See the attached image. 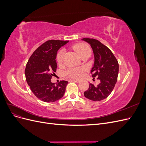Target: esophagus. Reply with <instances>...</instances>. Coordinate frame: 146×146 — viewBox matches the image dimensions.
I'll use <instances>...</instances> for the list:
<instances>
[{"instance_id":"34e87169","label":"esophagus","mask_w":146,"mask_h":146,"mask_svg":"<svg viewBox=\"0 0 146 146\" xmlns=\"http://www.w3.org/2000/svg\"><path fill=\"white\" fill-rule=\"evenodd\" d=\"M72 80L75 82L76 83H78V82H80V80H78V79H72Z\"/></svg>"}]
</instances>
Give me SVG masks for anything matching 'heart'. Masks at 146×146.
<instances>
[{
	"mask_svg": "<svg viewBox=\"0 0 146 146\" xmlns=\"http://www.w3.org/2000/svg\"><path fill=\"white\" fill-rule=\"evenodd\" d=\"M74 50L77 54L82 57L84 55H85L88 53H91V48L90 46L85 43L83 42H78L74 44L72 46ZM64 54V50H60L56 54V61L58 64H61L63 62V56ZM86 70V68L85 67H78V68H69L67 71L66 72V75L67 76L71 78H78L82 77L84 72Z\"/></svg>",
	"mask_w": 146,
	"mask_h": 146,
	"instance_id": "b5f03b06",
	"label": "heart"
}]
</instances>
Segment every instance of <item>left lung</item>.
<instances>
[{
    "instance_id": "1",
    "label": "left lung",
    "mask_w": 146,
    "mask_h": 146,
    "mask_svg": "<svg viewBox=\"0 0 146 146\" xmlns=\"http://www.w3.org/2000/svg\"><path fill=\"white\" fill-rule=\"evenodd\" d=\"M91 45L94 55V63L91 73L92 77H98V85L90 83L84 96L93 101H100L111 94L117 80L119 64L110 48L93 38H83Z\"/></svg>"
}]
</instances>
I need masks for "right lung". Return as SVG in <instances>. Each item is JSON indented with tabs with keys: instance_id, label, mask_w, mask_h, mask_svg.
I'll return each mask as SVG.
<instances>
[{
	"instance_id": "add662e5",
	"label": "right lung",
	"mask_w": 146,
	"mask_h": 146,
	"mask_svg": "<svg viewBox=\"0 0 146 146\" xmlns=\"http://www.w3.org/2000/svg\"><path fill=\"white\" fill-rule=\"evenodd\" d=\"M68 41L51 39L44 42L30 56L26 64V81L37 98L45 102H54L63 96L67 81L51 82L57 64L56 52Z\"/></svg>"
}]
</instances>
